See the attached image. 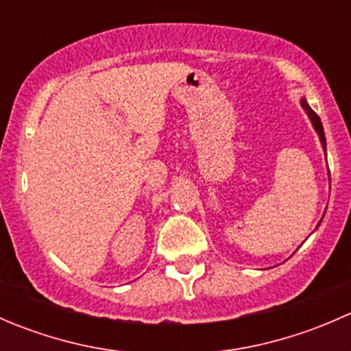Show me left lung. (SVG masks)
Segmentation results:
<instances>
[{"mask_svg": "<svg viewBox=\"0 0 351 351\" xmlns=\"http://www.w3.org/2000/svg\"><path fill=\"white\" fill-rule=\"evenodd\" d=\"M300 107L304 108V112H306L307 117H309L311 123H313L314 130H316L317 137H319V143H321V146H323L324 156H326V137H324V129H323V123H321V119L316 115V113H314V110L309 107V104H307L306 98H300ZM328 175H329V169H328ZM321 221H323V219H321ZM319 224H321V222H319ZM319 224H317V226H319Z\"/></svg>", "mask_w": 351, "mask_h": 351, "instance_id": "obj_1", "label": "left lung"}]
</instances>
